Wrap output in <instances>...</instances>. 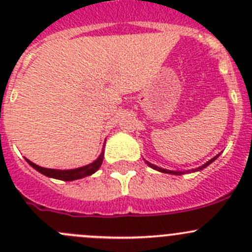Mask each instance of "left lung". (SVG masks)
<instances>
[{
  "label": "left lung",
  "instance_id": "8db88e82",
  "mask_svg": "<svg viewBox=\"0 0 252 252\" xmlns=\"http://www.w3.org/2000/svg\"><path fill=\"white\" fill-rule=\"evenodd\" d=\"M220 156V155H217V156L216 157H213V158H211L210 161L208 162H206V163L204 164V166H201V167H199V168H195V169H191V172H197V171H201V169H204V168H206V167L208 166V164L210 163H212L213 161H215L216 158H217V157ZM146 163L149 164L150 167H151V168H154V169H156V171H158V172H162V173H169V174H177V175H182V174H184V173H188V172H190V171H187V172H177V171H169V169H163V168H159V167H157V166H155V164H152V163H150V162H147L146 161Z\"/></svg>",
  "mask_w": 252,
  "mask_h": 252
}]
</instances>
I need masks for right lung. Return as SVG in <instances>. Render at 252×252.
Listing matches in <instances>:
<instances>
[{
  "label": "right lung",
  "mask_w": 252,
  "mask_h": 252,
  "mask_svg": "<svg viewBox=\"0 0 252 252\" xmlns=\"http://www.w3.org/2000/svg\"><path fill=\"white\" fill-rule=\"evenodd\" d=\"M106 142V141H105ZM105 147V145H103ZM105 150L102 149V152L98 156V158L96 161H94L93 163L88 164V166L80 167V168H75V169H67V171H61V169H51V168H44V167H40L37 164L32 163V161H29L28 158L27 162L32 167V168L36 169L37 172H40L41 174L46 175V177L50 178H55V179H60V180H65V182H70V180H77L80 179V178L88 177V175H91L95 173L98 168L101 167L103 161V154H105Z\"/></svg>",
  "instance_id": "add662e5"
}]
</instances>
